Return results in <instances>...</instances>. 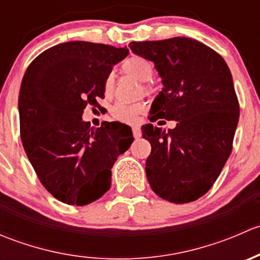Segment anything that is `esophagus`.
I'll use <instances>...</instances> for the list:
<instances>
[{
  "instance_id": "esophagus-1",
  "label": "esophagus",
  "mask_w": 260,
  "mask_h": 260,
  "mask_svg": "<svg viewBox=\"0 0 260 260\" xmlns=\"http://www.w3.org/2000/svg\"><path fill=\"white\" fill-rule=\"evenodd\" d=\"M132 132H133V136H135V138H140L141 136H142V132H141V128L138 127V125H133V127H132Z\"/></svg>"
}]
</instances>
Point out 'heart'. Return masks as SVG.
<instances>
[{
    "label": "heart",
    "instance_id": "1",
    "mask_svg": "<svg viewBox=\"0 0 260 260\" xmlns=\"http://www.w3.org/2000/svg\"><path fill=\"white\" fill-rule=\"evenodd\" d=\"M122 70L127 75H131L138 81L147 83L151 80L152 75H153V65L149 60L142 56H129L123 61ZM114 85V78L112 74H108L104 79V91L106 93H111L113 90ZM145 111V104L143 103H136V104H125V103H118L115 104L112 109L114 118L118 120H122L125 123H135L137 120L138 115Z\"/></svg>",
    "mask_w": 260,
    "mask_h": 260
}]
</instances>
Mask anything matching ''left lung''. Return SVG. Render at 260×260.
Wrapping results in <instances>:
<instances>
[{
	"mask_svg": "<svg viewBox=\"0 0 260 260\" xmlns=\"http://www.w3.org/2000/svg\"><path fill=\"white\" fill-rule=\"evenodd\" d=\"M129 48L153 62L164 85L149 120H176L169 132L151 123L142 125L152 147L146 161L149 186L170 203L198 200L232 153L239 120L232 73L216 51L190 38L133 41Z\"/></svg>",
	"mask_w": 260,
	"mask_h": 260,
	"instance_id": "8db88e82",
	"label": "left lung"
}]
</instances>
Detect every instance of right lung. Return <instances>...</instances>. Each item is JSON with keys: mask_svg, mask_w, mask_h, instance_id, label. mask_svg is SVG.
I'll use <instances>...</instances> for the list:
<instances>
[{"mask_svg": "<svg viewBox=\"0 0 260 260\" xmlns=\"http://www.w3.org/2000/svg\"><path fill=\"white\" fill-rule=\"evenodd\" d=\"M127 48L69 41L41 52L26 70L18 96L23 148L44 187L61 203L83 206L111 187L112 167L129 145H115V123L83 120L104 98V79Z\"/></svg>", "mask_w": 260, "mask_h": 260, "instance_id": "add662e5", "label": "right lung"}]
</instances>
